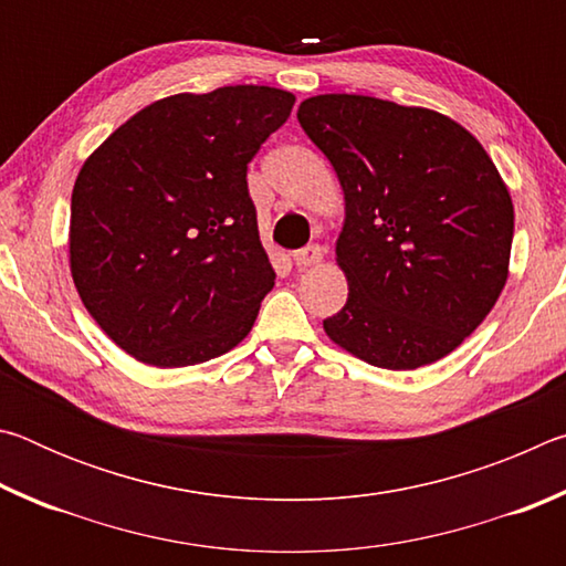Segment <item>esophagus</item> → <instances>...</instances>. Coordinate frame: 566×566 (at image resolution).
<instances>
[{"label":"esophagus","mask_w":566,"mask_h":566,"mask_svg":"<svg viewBox=\"0 0 566 566\" xmlns=\"http://www.w3.org/2000/svg\"><path fill=\"white\" fill-rule=\"evenodd\" d=\"M292 260H294L296 266H300V270H304V266L319 264L322 262V247L319 244H310V247H304V249H296V252L292 254Z\"/></svg>","instance_id":"1"}]
</instances>
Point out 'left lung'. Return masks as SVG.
Listing matches in <instances>:
<instances>
[{"mask_svg":"<svg viewBox=\"0 0 566 566\" xmlns=\"http://www.w3.org/2000/svg\"><path fill=\"white\" fill-rule=\"evenodd\" d=\"M296 119L344 191L349 296L327 337L381 369L447 357L510 274L514 207L494 161L444 114L361 94L310 97Z\"/></svg>","mask_w":566,"mask_h":566,"instance_id":"obj_1","label":"left lung"}]
</instances>
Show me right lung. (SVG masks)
<instances>
[{"mask_svg": "<svg viewBox=\"0 0 566 566\" xmlns=\"http://www.w3.org/2000/svg\"><path fill=\"white\" fill-rule=\"evenodd\" d=\"M294 94L256 84L149 104L84 161L72 191L70 266L104 334L171 369L242 342L274 286L247 165Z\"/></svg>", "mask_w": 566, "mask_h": 566, "instance_id": "add662e5", "label": "right lung"}]
</instances>
